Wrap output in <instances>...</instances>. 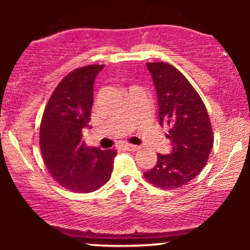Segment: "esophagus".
Masks as SVG:
<instances>
[{"mask_svg": "<svg viewBox=\"0 0 250 250\" xmlns=\"http://www.w3.org/2000/svg\"><path fill=\"white\" fill-rule=\"evenodd\" d=\"M123 147H125V150H129V151H137V150H140L139 146L130 145V143H125V145L123 146Z\"/></svg>", "mask_w": 250, "mask_h": 250, "instance_id": "34e87169", "label": "esophagus"}]
</instances>
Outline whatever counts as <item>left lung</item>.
<instances>
[{"label":"left lung","instance_id":"1","mask_svg":"<svg viewBox=\"0 0 250 250\" xmlns=\"http://www.w3.org/2000/svg\"><path fill=\"white\" fill-rule=\"evenodd\" d=\"M159 99L160 125L168 127L171 154H157L154 168L143 173L155 187L175 189L185 186L207 165L214 136L210 119L190 82L166 62H148Z\"/></svg>","mask_w":250,"mask_h":250}]
</instances>
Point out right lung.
I'll return each instance as SVG.
<instances>
[{
    "label": "right lung",
    "mask_w": 250,
    "mask_h": 250,
    "mask_svg": "<svg viewBox=\"0 0 250 250\" xmlns=\"http://www.w3.org/2000/svg\"><path fill=\"white\" fill-rule=\"evenodd\" d=\"M103 64L77 68L51 94L40 127V148L51 177L74 193H91L108 182L116 150L89 149L82 129L89 127L94 81Z\"/></svg>",
    "instance_id": "add662e5"
}]
</instances>
